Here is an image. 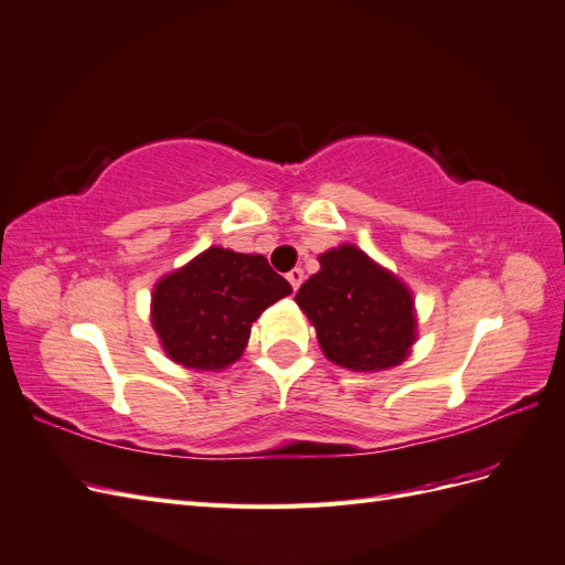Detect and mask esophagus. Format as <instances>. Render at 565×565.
I'll return each mask as SVG.
<instances>
[{
	"instance_id": "1",
	"label": "esophagus",
	"mask_w": 565,
	"mask_h": 565,
	"mask_svg": "<svg viewBox=\"0 0 565 565\" xmlns=\"http://www.w3.org/2000/svg\"><path fill=\"white\" fill-rule=\"evenodd\" d=\"M287 280H289V285H292L295 292H297L299 285L303 282V270H301V268H292V270L287 273Z\"/></svg>"
}]
</instances>
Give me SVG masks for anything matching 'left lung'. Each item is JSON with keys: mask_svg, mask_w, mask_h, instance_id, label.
I'll list each match as a JSON object with an SVG mask.
<instances>
[{"mask_svg": "<svg viewBox=\"0 0 565 565\" xmlns=\"http://www.w3.org/2000/svg\"><path fill=\"white\" fill-rule=\"evenodd\" d=\"M318 264L295 301L316 328L326 359L361 373L402 365L418 340L408 285L352 242L323 252Z\"/></svg>", "mask_w": 565, "mask_h": 565, "instance_id": "left-lung-1", "label": "left lung"}]
</instances>
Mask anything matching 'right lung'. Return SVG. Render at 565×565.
<instances>
[{"label":"right lung","instance_id":"obj_1","mask_svg":"<svg viewBox=\"0 0 565 565\" xmlns=\"http://www.w3.org/2000/svg\"><path fill=\"white\" fill-rule=\"evenodd\" d=\"M292 292L262 254L209 247L151 289V328L171 361L223 371L247 349L252 323Z\"/></svg>","mask_w":565,"mask_h":565}]
</instances>
